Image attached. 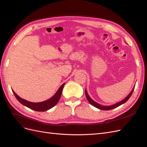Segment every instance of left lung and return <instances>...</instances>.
Segmentation results:
<instances>
[{"mask_svg": "<svg viewBox=\"0 0 147 147\" xmlns=\"http://www.w3.org/2000/svg\"><path fill=\"white\" fill-rule=\"evenodd\" d=\"M134 88H133V90H132V91L130 92V94H129V95L126 97L125 99H123V100H121V102H118V103H117V104H114V105H110V106H104V105H100V104H99L96 103V102H94V100H92L90 98V96H88V92H87L86 91H85V94H86V99H87V100H88V102H90V103L91 105H92L93 106H94L95 107H96V108H97V109H100V110H112V109H113L116 108V107H117L122 105V104H124V103H125V102H126L130 98V97L131 96L133 91H134Z\"/></svg>", "mask_w": 147, "mask_h": 147, "instance_id": "8db88e82", "label": "left lung"}]
</instances>
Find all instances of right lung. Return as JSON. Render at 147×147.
<instances>
[{
  "label": "right lung",
  "instance_id": "add662e5",
  "mask_svg": "<svg viewBox=\"0 0 147 147\" xmlns=\"http://www.w3.org/2000/svg\"><path fill=\"white\" fill-rule=\"evenodd\" d=\"M64 84L65 83H63L62 84L59 90L56 92L55 95L52 97L51 99L44 102H38V103H34V102H31L26 100L23 99L21 98V97L18 96L13 90L12 91L15 96L16 97V99L18 100L21 104H23V105H25L26 107H27L34 110L35 111H38V112H45V111L50 109L56 105L57 102H59L62 94V91H63V90L64 88Z\"/></svg>",
  "mask_w": 147,
  "mask_h": 147
}]
</instances>
